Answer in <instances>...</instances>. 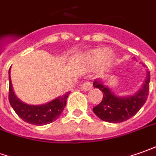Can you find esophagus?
<instances>
[{
    "mask_svg": "<svg viewBox=\"0 0 156 156\" xmlns=\"http://www.w3.org/2000/svg\"><path fill=\"white\" fill-rule=\"evenodd\" d=\"M91 88H92V83L91 81H85L83 82V84L81 85V89L84 91H87Z\"/></svg>",
    "mask_w": 156,
    "mask_h": 156,
    "instance_id": "obj_1",
    "label": "esophagus"
}]
</instances>
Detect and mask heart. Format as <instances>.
<instances>
[{
    "label": "heart",
    "instance_id": "obj_1",
    "mask_svg": "<svg viewBox=\"0 0 156 156\" xmlns=\"http://www.w3.org/2000/svg\"><path fill=\"white\" fill-rule=\"evenodd\" d=\"M107 55H108V53H107V51H94L93 53H91L87 57V60H88V62H90L91 64H94L98 63L102 58H105Z\"/></svg>",
    "mask_w": 156,
    "mask_h": 156
}]
</instances>
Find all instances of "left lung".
Wrapping results in <instances>:
<instances>
[{"mask_svg":"<svg viewBox=\"0 0 156 156\" xmlns=\"http://www.w3.org/2000/svg\"><path fill=\"white\" fill-rule=\"evenodd\" d=\"M150 73L147 71L144 84L133 96L120 98L110 92L100 80H94V87L104 92L103 99L93 107V112L103 121L112 123H120L135 115L145 104L150 92Z\"/></svg>","mask_w":156,"mask_h":156,"instance_id":"8db88e82","label":"left lung"}]
</instances>
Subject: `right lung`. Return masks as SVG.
Listing matches in <instances>:
<instances>
[{
  "instance_id": "1",
  "label": "right lung",
  "mask_w": 156,
  "mask_h": 156,
  "mask_svg": "<svg viewBox=\"0 0 156 156\" xmlns=\"http://www.w3.org/2000/svg\"><path fill=\"white\" fill-rule=\"evenodd\" d=\"M9 103L16 114L23 121L35 126H43L56 121L66 105L68 96L70 92H66L54 100L42 105H29L23 103L16 97L12 90L9 69Z\"/></svg>"
}]
</instances>
